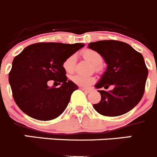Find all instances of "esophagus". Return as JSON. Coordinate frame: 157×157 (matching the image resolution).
Segmentation results:
<instances>
[{"label":"esophagus","instance_id":"1","mask_svg":"<svg viewBox=\"0 0 157 157\" xmlns=\"http://www.w3.org/2000/svg\"><path fill=\"white\" fill-rule=\"evenodd\" d=\"M81 89L82 90V91H84L85 93H90V90H88V89H85V88H83V87H81Z\"/></svg>","mask_w":157,"mask_h":157}]
</instances>
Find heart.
I'll return each mask as SVG.
<instances>
[{
    "mask_svg": "<svg viewBox=\"0 0 157 157\" xmlns=\"http://www.w3.org/2000/svg\"><path fill=\"white\" fill-rule=\"evenodd\" d=\"M82 56L86 60L91 63L93 65L95 66L96 71H99L100 69V64L103 61V57L99 54L97 51L93 50H84L82 52ZM76 62V56L75 54H71L68 56L63 62L62 66L64 71L67 73L72 72L74 70L75 64ZM71 81L76 85H78L83 87H89L90 85L93 84L95 82V78L93 76H86L82 75H75L71 77Z\"/></svg>",
    "mask_w": 157,
    "mask_h": 157,
    "instance_id": "1",
    "label": "heart"
}]
</instances>
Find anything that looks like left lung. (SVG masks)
<instances>
[{
	"instance_id": "8db88e82",
	"label": "left lung",
	"mask_w": 157,
	"mask_h": 157,
	"mask_svg": "<svg viewBox=\"0 0 157 157\" xmlns=\"http://www.w3.org/2000/svg\"><path fill=\"white\" fill-rule=\"evenodd\" d=\"M89 48L96 50L107 64L96 89L109 88L110 91L98 90L101 100L93 104L99 113L115 117L128 113L142 100L148 76L144 58L129 44L117 40H100L90 43Z\"/></svg>"
}]
</instances>
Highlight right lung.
<instances>
[{"label":"right lung","instance_id":"obj_1","mask_svg":"<svg viewBox=\"0 0 157 157\" xmlns=\"http://www.w3.org/2000/svg\"><path fill=\"white\" fill-rule=\"evenodd\" d=\"M83 47L82 44L38 43L14 58L8 79L13 98L24 113L36 120L50 121L64 112L78 87L67 80L62 64ZM50 80L61 86L50 87Z\"/></svg>","mask_w":157,"mask_h":157}]
</instances>
